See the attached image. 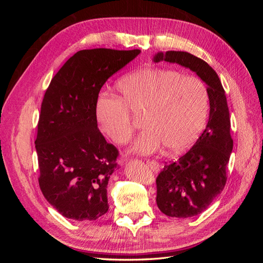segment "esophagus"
<instances>
[{"instance_id":"obj_1","label":"esophagus","mask_w":263,"mask_h":263,"mask_svg":"<svg viewBox=\"0 0 263 263\" xmlns=\"http://www.w3.org/2000/svg\"><path fill=\"white\" fill-rule=\"evenodd\" d=\"M147 164L151 170L156 172L159 171V168H160V164H159V162L156 160H147Z\"/></svg>"}]
</instances>
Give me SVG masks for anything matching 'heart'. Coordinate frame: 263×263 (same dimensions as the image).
Listing matches in <instances>:
<instances>
[{
    "label": "heart",
    "mask_w": 263,
    "mask_h": 263,
    "mask_svg": "<svg viewBox=\"0 0 263 263\" xmlns=\"http://www.w3.org/2000/svg\"><path fill=\"white\" fill-rule=\"evenodd\" d=\"M116 91L121 100L102 101L97 109L99 128L116 145L130 140L133 115L144 114L145 129L133 146L141 155L156 153L162 144L179 153L192 145L204 128L210 97L200 78L174 69L145 68L122 78Z\"/></svg>",
    "instance_id": "1"
}]
</instances>
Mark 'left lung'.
Listing matches in <instances>:
<instances>
[{
    "label": "left lung",
    "instance_id": "left-lung-1",
    "mask_svg": "<svg viewBox=\"0 0 263 263\" xmlns=\"http://www.w3.org/2000/svg\"><path fill=\"white\" fill-rule=\"evenodd\" d=\"M189 68L208 84L210 119L194 146L177 161L165 164L156 179L157 205L166 216L187 218L203 213L225 187L234 141L224 87L215 70L186 51H166L154 61Z\"/></svg>",
    "mask_w": 263,
    "mask_h": 263
}]
</instances>
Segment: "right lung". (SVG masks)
<instances>
[{"label": "right lung", "mask_w": 263, "mask_h": 263, "mask_svg": "<svg viewBox=\"0 0 263 263\" xmlns=\"http://www.w3.org/2000/svg\"><path fill=\"white\" fill-rule=\"evenodd\" d=\"M139 49H85L61 67L46 90L35 140L39 186L62 216L98 219L108 211V179L119 153L98 128L99 93Z\"/></svg>", "instance_id": "obj_1"}]
</instances>
